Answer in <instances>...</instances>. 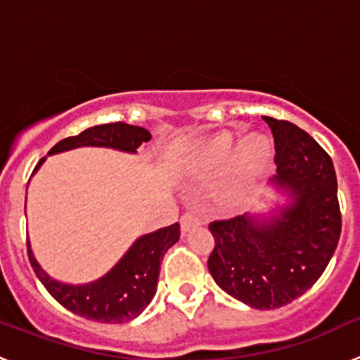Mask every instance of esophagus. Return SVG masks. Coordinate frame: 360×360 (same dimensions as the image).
<instances>
[{"instance_id": "obj_1", "label": "esophagus", "mask_w": 360, "mask_h": 360, "mask_svg": "<svg viewBox=\"0 0 360 360\" xmlns=\"http://www.w3.org/2000/svg\"><path fill=\"white\" fill-rule=\"evenodd\" d=\"M180 225H182V231H189L193 227H198L202 225V218H200L196 212H186V214L180 218Z\"/></svg>"}]
</instances>
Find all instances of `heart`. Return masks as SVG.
Instances as JSON below:
<instances>
[{"label":"heart","mask_w":360,"mask_h":360,"mask_svg":"<svg viewBox=\"0 0 360 360\" xmlns=\"http://www.w3.org/2000/svg\"><path fill=\"white\" fill-rule=\"evenodd\" d=\"M272 149L266 139L259 135L245 136L238 142L234 131H219L209 136L195 149L191 167L200 174H218L225 170L219 193L225 200H238L254 178L269 165Z\"/></svg>","instance_id":"obj_1"}]
</instances>
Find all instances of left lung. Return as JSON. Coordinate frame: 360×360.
Segmentation results:
<instances>
[{"instance_id":"obj_1","label":"left lung","mask_w":360,"mask_h":360,"mask_svg":"<svg viewBox=\"0 0 360 360\" xmlns=\"http://www.w3.org/2000/svg\"><path fill=\"white\" fill-rule=\"evenodd\" d=\"M276 144L272 182L292 202L257 221L249 214L209 224V272L221 290L259 310L285 307L321 278L341 236L337 176L330 155L288 120L265 117Z\"/></svg>"}]
</instances>
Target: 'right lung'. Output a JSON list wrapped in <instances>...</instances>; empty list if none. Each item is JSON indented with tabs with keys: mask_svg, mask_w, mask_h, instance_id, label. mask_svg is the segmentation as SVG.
Masks as SVG:
<instances>
[{
	"mask_svg": "<svg viewBox=\"0 0 360 360\" xmlns=\"http://www.w3.org/2000/svg\"><path fill=\"white\" fill-rule=\"evenodd\" d=\"M151 133L141 126H129L124 122L101 124L84 129L75 136L63 139L50 149L49 155L81 148V146H101V148L135 153L136 148L142 142H148ZM43 162L44 158H41L34 171L39 169ZM178 238H180L178 224L158 229L151 234H144L131 245V249L124 254L122 259L106 276L86 285H66L52 279L36 262L30 250V243H27V247L32 269L57 303H61L66 310L84 319L95 323L120 324L141 316L144 308L151 303L153 295L157 292L164 254L176 243Z\"/></svg>",
	"mask_w": 360,
	"mask_h": 360,
	"instance_id": "right-lung-1",
	"label": "right lung"
}]
</instances>
